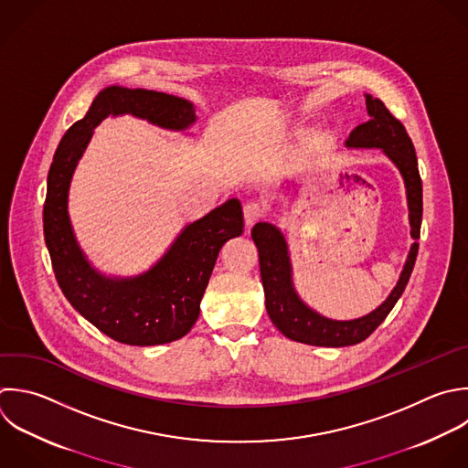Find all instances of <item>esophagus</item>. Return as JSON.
Segmentation results:
<instances>
[{
	"label": "esophagus",
	"mask_w": 468,
	"mask_h": 468,
	"mask_svg": "<svg viewBox=\"0 0 468 468\" xmlns=\"http://www.w3.org/2000/svg\"><path fill=\"white\" fill-rule=\"evenodd\" d=\"M263 218V207H261V203H258V201H249V203H245V207H243V219H245V225L247 227H250V225H254L258 219H261Z\"/></svg>",
	"instance_id": "esophagus-1"
}]
</instances>
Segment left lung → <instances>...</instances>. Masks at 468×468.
Listing matches in <instances>:
<instances>
[{
  "label": "left lung",
  "instance_id": "obj_1",
  "mask_svg": "<svg viewBox=\"0 0 468 468\" xmlns=\"http://www.w3.org/2000/svg\"><path fill=\"white\" fill-rule=\"evenodd\" d=\"M364 97L369 121L349 133L346 146L353 150L377 148L395 165L406 188L410 236L413 243L395 287L377 309L360 318L333 320L311 309L298 296L292 283L289 247L282 230L271 223H256L250 236L260 254L265 307L280 333L294 342L320 347H344L366 340L382 324L404 292L415 265L422 219V183L419 177L415 150L404 126L386 110L384 102L371 95Z\"/></svg>",
  "mask_w": 468,
  "mask_h": 468
}]
</instances>
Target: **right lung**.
I'll return each instance as SVG.
<instances>
[{"label":"right lung","instance_id":"obj_1","mask_svg":"<svg viewBox=\"0 0 468 468\" xmlns=\"http://www.w3.org/2000/svg\"><path fill=\"white\" fill-rule=\"evenodd\" d=\"M110 115H133L172 132H186L197 121L194 104L181 97L122 86L102 90L53 157L44 205L46 245L62 292L97 329L128 346L168 344L192 329L221 247L241 236V203L232 197L188 223L146 272L106 276L80 249L68 201L77 165L95 128Z\"/></svg>","mask_w":468,"mask_h":468}]
</instances>
